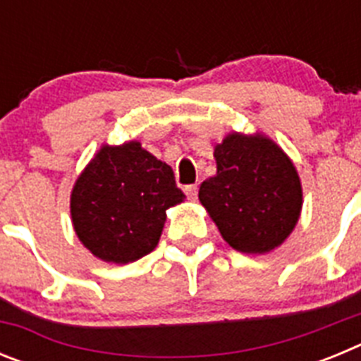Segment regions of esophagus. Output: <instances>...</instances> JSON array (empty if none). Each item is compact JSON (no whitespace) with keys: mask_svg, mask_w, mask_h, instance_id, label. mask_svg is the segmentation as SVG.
I'll list each match as a JSON object with an SVG mask.
<instances>
[{"mask_svg":"<svg viewBox=\"0 0 361 361\" xmlns=\"http://www.w3.org/2000/svg\"><path fill=\"white\" fill-rule=\"evenodd\" d=\"M186 195H188V199L190 200H193V202H195L197 200V195H199V188L195 186V184H190V186H186Z\"/></svg>","mask_w":361,"mask_h":361,"instance_id":"obj_1","label":"esophagus"}]
</instances>
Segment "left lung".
<instances>
[{
  "label": "left lung",
  "instance_id": "obj_1",
  "mask_svg": "<svg viewBox=\"0 0 361 361\" xmlns=\"http://www.w3.org/2000/svg\"><path fill=\"white\" fill-rule=\"evenodd\" d=\"M216 173L199 200L233 250L266 255L288 240L304 204L289 155L262 132H231L215 145Z\"/></svg>",
  "mask_w": 361,
  "mask_h": 361
}]
</instances>
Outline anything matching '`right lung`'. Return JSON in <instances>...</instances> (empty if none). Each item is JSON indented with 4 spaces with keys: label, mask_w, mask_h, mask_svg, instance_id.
Masks as SVG:
<instances>
[{
    "label": "right lung",
    "mask_w": 361,
    "mask_h": 361,
    "mask_svg": "<svg viewBox=\"0 0 361 361\" xmlns=\"http://www.w3.org/2000/svg\"><path fill=\"white\" fill-rule=\"evenodd\" d=\"M184 199L173 170L141 142L103 145L73 183L70 215L79 242L95 258L130 264L157 247L166 209Z\"/></svg>",
    "instance_id": "1"
}]
</instances>
